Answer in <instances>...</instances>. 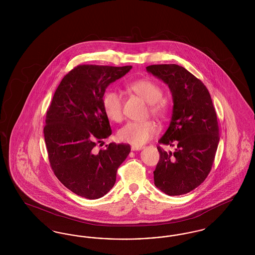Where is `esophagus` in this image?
<instances>
[{"label": "esophagus", "mask_w": 255, "mask_h": 255, "mask_svg": "<svg viewBox=\"0 0 255 255\" xmlns=\"http://www.w3.org/2000/svg\"><path fill=\"white\" fill-rule=\"evenodd\" d=\"M131 149H132V151H138V150H141L142 147L141 146L132 145Z\"/></svg>", "instance_id": "obj_1"}]
</instances>
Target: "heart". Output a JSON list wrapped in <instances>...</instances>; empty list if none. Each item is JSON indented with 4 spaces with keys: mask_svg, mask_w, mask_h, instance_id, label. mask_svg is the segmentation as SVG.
Here are the masks:
<instances>
[{
    "mask_svg": "<svg viewBox=\"0 0 255 255\" xmlns=\"http://www.w3.org/2000/svg\"><path fill=\"white\" fill-rule=\"evenodd\" d=\"M130 90L149 103L150 113L158 119H164L167 115V103L162 97L159 86L149 79L136 80L129 86ZM102 107L110 121L122 122V97L114 90L107 91L102 97ZM157 132V125L152 121L131 122L125 124L118 132V138L132 145L141 146L151 139Z\"/></svg>",
    "mask_w": 255,
    "mask_h": 255,
    "instance_id": "heart-1",
    "label": "heart"
}]
</instances>
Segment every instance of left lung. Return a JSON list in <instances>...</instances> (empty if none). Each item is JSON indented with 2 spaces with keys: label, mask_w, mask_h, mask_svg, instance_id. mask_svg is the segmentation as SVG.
Returning a JSON list of instances; mask_svg holds the SVG:
<instances>
[{
  "label": "left lung",
  "mask_w": 255,
  "mask_h": 255,
  "mask_svg": "<svg viewBox=\"0 0 255 255\" xmlns=\"http://www.w3.org/2000/svg\"><path fill=\"white\" fill-rule=\"evenodd\" d=\"M146 70L168 85L174 103L169 127L158 143L176 149L167 153L158 146L155 185L169 196L186 194L212 167L220 139L215 108L205 84L183 67L162 64Z\"/></svg>",
  "instance_id": "left-lung-1"
}]
</instances>
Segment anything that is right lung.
Returning a JSON list of instances; mask_svg holds the SVG:
<instances>
[{"mask_svg":"<svg viewBox=\"0 0 255 255\" xmlns=\"http://www.w3.org/2000/svg\"><path fill=\"white\" fill-rule=\"evenodd\" d=\"M131 69L79 65L64 76L47 111L44 136L51 169L68 189L86 199L109 192L131 151L129 144L114 142L94 150L112 133L102 107L106 88Z\"/></svg>","mask_w":255,"mask_h":255,"instance_id":"obj_1","label":"right lung"}]
</instances>
